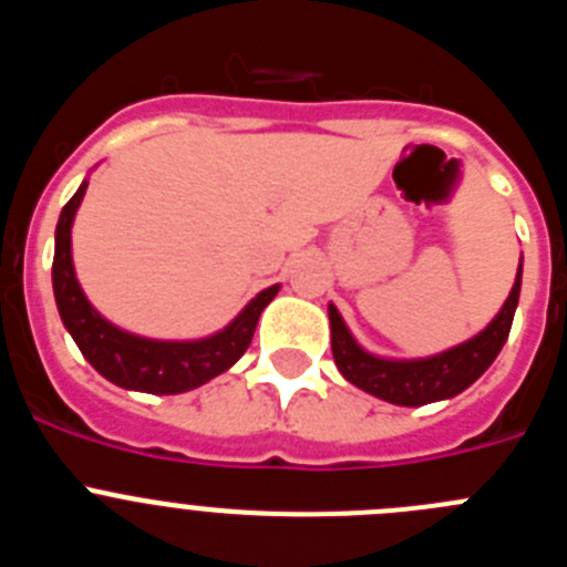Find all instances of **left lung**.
<instances>
[{
    "instance_id": "8db88e82",
    "label": "left lung",
    "mask_w": 567,
    "mask_h": 567,
    "mask_svg": "<svg viewBox=\"0 0 567 567\" xmlns=\"http://www.w3.org/2000/svg\"><path fill=\"white\" fill-rule=\"evenodd\" d=\"M523 287V260L517 267V278L505 298L503 309L494 315L488 327L474 338L429 354V358H383L358 343L338 307L329 303V327H332V354L340 374L352 385L374 398L394 405H425L437 400H452L465 392L480 374L497 360L514 323V312L519 303Z\"/></svg>"
}]
</instances>
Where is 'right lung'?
Here are the masks:
<instances>
[{
    "mask_svg": "<svg viewBox=\"0 0 567 567\" xmlns=\"http://www.w3.org/2000/svg\"><path fill=\"white\" fill-rule=\"evenodd\" d=\"M87 193V178L79 184L76 195L64 204L56 224V252H53V295H56L59 318L70 338L76 340L79 352L110 383L147 394H182L209 383L252 343L260 312L272 303L280 284L255 295L227 327L207 338L195 340H158L142 338L127 329L115 327L99 312L84 295L73 267V218Z\"/></svg>",
    "mask_w": 567,
    "mask_h": 567,
    "instance_id": "1",
    "label": "right lung"
}]
</instances>
